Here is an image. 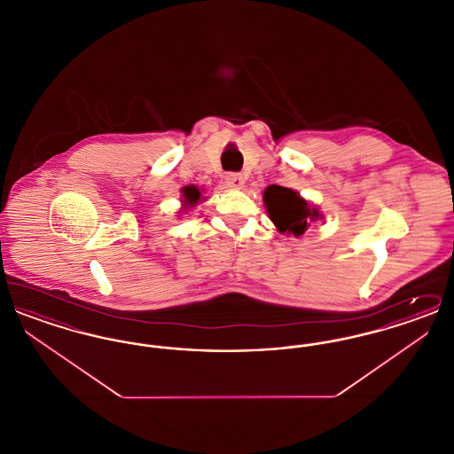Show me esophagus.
<instances>
[{"label": "esophagus", "mask_w": 454, "mask_h": 454, "mask_svg": "<svg viewBox=\"0 0 454 454\" xmlns=\"http://www.w3.org/2000/svg\"><path fill=\"white\" fill-rule=\"evenodd\" d=\"M226 185L230 187V189H243L245 187V178L239 175V173H230L228 176H226Z\"/></svg>", "instance_id": "1"}]
</instances>
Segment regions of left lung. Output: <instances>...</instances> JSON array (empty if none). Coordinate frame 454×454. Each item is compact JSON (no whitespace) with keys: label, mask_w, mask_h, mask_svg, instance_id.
Wrapping results in <instances>:
<instances>
[{"label":"left lung","mask_w":454,"mask_h":454,"mask_svg":"<svg viewBox=\"0 0 454 454\" xmlns=\"http://www.w3.org/2000/svg\"><path fill=\"white\" fill-rule=\"evenodd\" d=\"M263 204L279 233L301 237L311 223L324 219L317 204L281 185H269L263 191Z\"/></svg>","instance_id":"8db88e82"}]
</instances>
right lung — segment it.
<instances>
[{
  "label": "right lung",
  "instance_id": "1",
  "mask_svg": "<svg viewBox=\"0 0 454 454\" xmlns=\"http://www.w3.org/2000/svg\"><path fill=\"white\" fill-rule=\"evenodd\" d=\"M182 197H184V211H187L189 207H194L195 204L202 199V192L199 187L195 185H187L182 189Z\"/></svg>",
  "mask_w": 454,
  "mask_h": 454
}]
</instances>
